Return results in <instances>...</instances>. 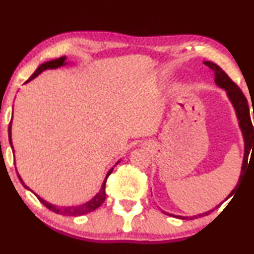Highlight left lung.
I'll return each instance as SVG.
<instances>
[{
    "mask_svg": "<svg viewBox=\"0 0 254 254\" xmlns=\"http://www.w3.org/2000/svg\"><path fill=\"white\" fill-rule=\"evenodd\" d=\"M204 64H205V65H208L209 68L214 71L215 83L227 92V95H228L230 103L233 104V106H234V109H235V112H237V117L239 119V125H240V129H241V131H243V136H244V141H245V155H244V161H243V168H241V174H240V178H239L238 185L235 186L234 190L230 192L229 196L226 198V199H228L230 196H233V194H234V192H235V190H237L239 184H240L241 179H243L244 172L246 171V167H247V161H249L250 151H251V149H252V151L254 149V129H253V125H252V121H251L249 103H247V99L244 95V93L241 92V89L239 88L237 84L233 82L232 78H230L228 75H227L226 72H224L222 69L217 65V64L209 62V61L204 62ZM253 118H254V111H253ZM212 210H214V209H212ZM212 210L203 212V214H199V215H194V216H192V217L176 216V215L168 214V212H166V211H162V212L166 215H170V216L183 218V220H189V218L192 220V218H197V217L204 216V215L210 214Z\"/></svg>",
    "mask_w": 254,
    "mask_h": 254,
    "instance_id": "1",
    "label": "left lung"
}]
</instances>
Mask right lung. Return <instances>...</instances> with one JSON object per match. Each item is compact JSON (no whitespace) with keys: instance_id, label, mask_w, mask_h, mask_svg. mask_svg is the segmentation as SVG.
<instances>
[{"instance_id":"obj_1","label":"right lung","mask_w":254,"mask_h":254,"mask_svg":"<svg viewBox=\"0 0 254 254\" xmlns=\"http://www.w3.org/2000/svg\"><path fill=\"white\" fill-rule=\"evenodd\" d=\"M65 60H66V57L63 56V57L57 58V60L50 61V62H45V63L40 64V65L38 66L37 70L34 71V74H32V76L28 78V80L26 81V82H30L31 80H33L34 77H37L38 75L40 74V72L44 71V70H46V69H56V68H60V66H62V65H65V64H66ZM8 132H9L10 147H11V149H13V144H11V122L9 123V129H8ZM117 164H118V162H117ZM112 171H113V168H111V170L109 171V173H107V176H106V178H105V180H104V183H103V186H101L100 191H99L98 193L92 198V199L88 200V202H87V203L81 204V205L66 206V208H65V206H64V208H58V206L52 205V204L48 203V202H46V200H44L43 198H40L39 196H37V194H36V196L38 197V199H39L40 202H42L44 205L46 206V208L50 209L51 211L56 212V214L66 215V216H81V215L88 214V212L95 210V209H98L99 206L103 205V203L105 202V199H106V192H105V184H106V179H107V178H109L110 174L112 173ZM17 177H19L20 182H21L22 185H24L26 189H28L27 186H26L25 184H24V182H22V179H21V178H20L19 174H17ZM28 190H30V189H28Z\"/></svg>"}]
</instances>
